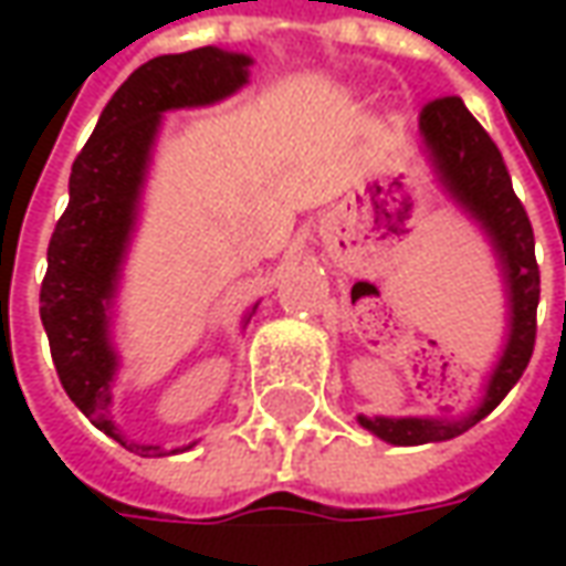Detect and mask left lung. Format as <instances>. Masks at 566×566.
Returning a JSON list of instances; mask_svg holds the SVG:
<instances>
[{"label":"left lung","mask_w":566,"mask_h":566,"mask_svg":"<svg viewBox=\"0 0 566 566\" xmlns=\"http://www.w3.org/2000/svg\"><path fill=\"white\" fill-rule=\"evenodd\" d=\"M421 154L437 175L442 193L482 230L497 260L506 296V336L494 369L488 373L485 394L467 416H357V424L391 446H424L461 437L479 424L522 379L534 355L539 266L534 258V230L522 199L512 190L506 163L482 124L458 96L424 105L418 117Z\"/></svg>","instance_id":"obj_1"}]
</instances>
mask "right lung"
I'll return each mask as SVG.
<instances>
[{"instance_id":"add662e5","label":"right lung","mask_w":566,"mask_h":566,"mask_svg":"<svg viewBox=\"0 0 566 566\" xmlns=\"http://www.w3.org/2000/svg\"><path fill=\"white\" fill-rule=\"evenodd\" d=\"M254 60L223 48L154 56L108 99L96 129L69 175V206L48 245L42 282V324L56 376L69 400L103 433L142 458L166 454L160 446L133 442L112 418V388L120 369L115 306L142 197L160 139L163 115L206 108L248 84ZM258 303L242 324L251 321ZM193 449V442L185 446ZM185 449H172L185 451Z\"/></svg>"}]
</instances>
